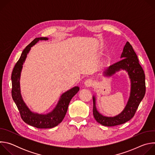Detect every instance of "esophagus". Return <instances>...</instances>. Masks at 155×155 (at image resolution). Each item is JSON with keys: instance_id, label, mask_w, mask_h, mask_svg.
Here are the masks:
<instances>
[{"instance_id": "esophagus-1", "label": "esophagus", "mask_w": 155, "mask_h": 155, "mask_svg": "<svg viewBox=\"0 0 155 155\" xmlns=\"http://www.w3.org/2000/svg\"><path fill=\"white\" fill-rule=\"evenodd\" d=\"M93 80L91 79H87L84 81V85L86 87H90L93 84Z\"/></svg>"}]
</instances>
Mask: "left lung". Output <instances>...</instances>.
<instances>
[{
	"label": "left lung",
	"mask_w": 155,
	"mask_h": 155,
	"mask_svg": "<svg viewBox=\"0 0 155 155\" xmlns=\"http://www.w3.org/2000/svg\"><path fill=\"white\" fill-rule=\"evenodd\" d=\"M121 59L110 65L104 72L110 76L120 70H125L130 79V93L127 103L123 112L114 117H105L99 113L96 107V97L93 96V115L95 120L105 126H114L124 124L130 120L143 99L146 91L144 71L139 63V59L133 48L127 41L121 56Z\"/></svg>",
	"instance_id": "obj_1"
}]
</instances>
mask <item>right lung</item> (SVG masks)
<instances>
[{
    "instance_id": "right-lung-1",
    "label": "right lung",
    "mask_w": 155,
    "mask_h": 155,
    "mask_svg": "<svg viewBox=\"0 0 155 155\" xmlns=\"http://www.w3.org/2000/svg\"><path fill=\"white\" fill-rule=\"evenodd\" d=\"M47 37L35 38L24 49L20 58L16 63L12 74V96L19 110L21 117L26 123L39 129L52 128L58 126L63 120L68 111L69 104L72 98L79 91V87L75 86L63 93L52 112L45 114H38L31 112L22 99L20 93L19 78L23 63L31 48L40 40H47Z\"/></svg>"
}]
</instances>
